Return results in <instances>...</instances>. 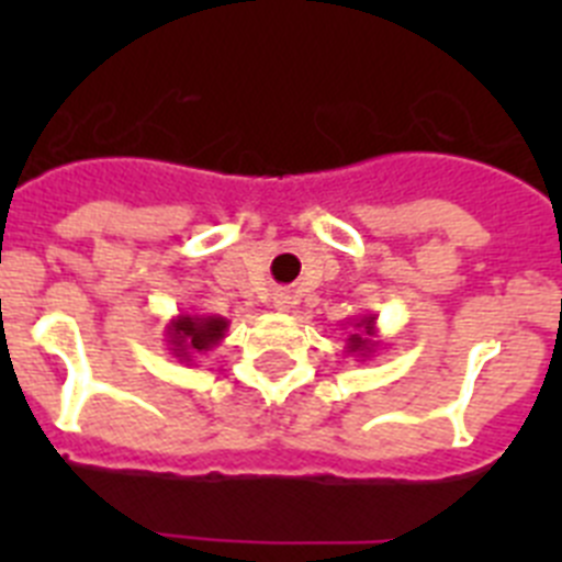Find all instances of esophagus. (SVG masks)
I'll return each instance as SVG.
<instances>
[{
    "label": "esophagus",
    "instance_id": "esophagus-1",
    "mask_svg": "<svg viewBox=\"0 0 562 562\" xmlns=\"http://www.w3.org/2000/svg\"><path fill=\"white\" fill-rule=\"evenodd\" d=\"M290 304H292L290 292H278V295H276V310L286 312V310H290Z\"/></svg>",
    "mask_w": 562,
    "mask_h": 562
}]
</instances>
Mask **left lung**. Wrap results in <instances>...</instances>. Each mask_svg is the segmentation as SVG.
I'll return each mask as SVG.
<instances>
[{
    "instance_id": "8db88e82",
    "label": "left lung",
    "mask_w": 562,
    "mask_h": 562,
    "mask_svg": "<svg viewBox=\"0 0 562 562\" xmlns=\"http://www.w3.org/2000/svg\"><path fill=\"white\" fill-rule=\"evenodd\" d=\"M376 346H380V340H376V315L357 317L351 324L349 337H346V351L366 360V357L374 355Z\"/></svg>"
}]
</instances>
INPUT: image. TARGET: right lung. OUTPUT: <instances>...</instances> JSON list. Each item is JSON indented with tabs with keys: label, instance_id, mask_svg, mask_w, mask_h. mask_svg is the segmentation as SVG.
Listing matches in <instances>:
<instances>
[{
	"label": "right lung",
	"instance_id": "add662e5",
	"mask_svg": "<svg viewBox=\"0 0 562 562\" xmlns=\"http://www.w3.org/2000/svg\"><path fill=\"white\" fill-rule=\"evenodd\" d=\"M231 321L222 315H200V312H180L166 326V342L180 362H193V357L205 355L225 340Z\"/></svg>",
	"mask_w": 562,
	"mask_h": 562
}]
</instances>
